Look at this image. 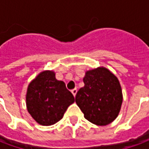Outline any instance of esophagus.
I'll use <instances>...</instances> for the list:
<instances>
[{
  "instance_id": "1",
  "label": "esophagus",
  "mask_w": 149,
  "mask_h": 149,
  "mask_svg": "<svg viewBox=\"0 0 149 149\" xmlns=\"http://www.w3.org/2000/svg\"><path fill=\"white\" fill-rule=\"evenodd\" d=\"M72 93L73 94V96H76V94H77V88H73V89H72Z\"/></svg>"
}]
</instances>
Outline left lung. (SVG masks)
<instances>
[{"instance_id": "1", "label": "left lung", "mask_w": 149, "mask_h": 149, "mask_svg": "<svg viewBox=\"0 0 149 149\" xmlns=\"http://www.w3.org/2000/svg\"><path fill=\"white\" fill-rule=\"evenodd\" d=\"M81 88L76 95V103L84 118L94 125L110 124L118 116L123 100L122 90L115 75L104 67L85 72Z\"/></svg>"}]
</instances>
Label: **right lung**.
Returning <instances> with one entry per match:
<instances>
[{
    "mask_svg": "<svg viewBox=\"0 0 149 149\" xmlns=\"http://www.w3.org/2000/svg\"><path fill=\"white\" fill-rule=\"evenodd\" d=\"M74 101V97L66 88L65 82L56 80L52 71L41 72L28 86V112L41 125L49 126L58 122Z\"/></svg>",
    "mask_w": 149,
    "mask_h": 149,
    "instance_id": "right-lung-1",
    "label": "right lung"
}]
</instances>
